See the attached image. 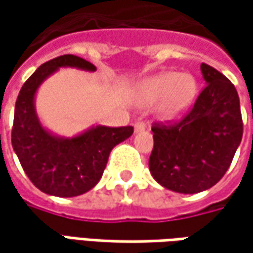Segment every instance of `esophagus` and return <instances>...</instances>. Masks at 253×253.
I'll list each match as a JSON object with an SVG mask.
<instances>
[{
  "label": "esophagus",
  "mask_w": 253,
  "mask_h": 253,
  "mask_svg": "<svg viewBox=\"0 0 253 253\" xmlns=\"http://www.w3.org/2000/svg\"><path fill=\"white\" fill-rule=\"evenodd\" d=\"M146 129V124L143 121H136L135 122V132H142Z\"/></svg>",
  "instance_id": "obj_1"
}]
</instances>
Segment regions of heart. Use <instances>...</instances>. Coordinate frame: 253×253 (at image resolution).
<instances>
[{"label":"heart","instance_id":"obj_1","mask_svg":"<svg viewBox=\"0 0 253 253\" xmlns=\"http://www.w3.org/2000/svg\"><path fill=\"white\" fill-rule=\"evenodd\" d=\"M196 94L197 84L193 76L166 72L145 80L139 87L138 98L146 105L165 101V115L173 118L189 108Z\"/></svg>","mask_w":253,"mask_h":253}]
</instances>
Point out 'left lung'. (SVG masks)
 <instances>
[{"mask_svg":"<svg viewBox=\"0 0 253 253\" xmlns=\"http://www.w3.org/2000/svg\"><path fill=\"white\" fill-rule=\"evenodd\" d=\"M206 87L177 120L155 122L149 169L166 189L194 194L217 184L242 139L237 88L214 67L201 63Z\"/></svg>","mask_w":253,"mask_h":253,"instance_id":"8db88e82","label":"left lung"}]
</instances>
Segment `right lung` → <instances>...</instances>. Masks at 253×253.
Returning a JSON list of instances; mask_svg holds the SVG:
<instances>
[{"label": "right lung", "mask_w": 253, "mask_h": 253, "mask_svg": "<svg viewBox=\"0 0 253 253\" xmlns=\"http://www.w3.org/2000/svg\"><path fill=\"white\" fill-rule=\"evenodd\" d=\"M63 66L95 70L94 64L74 54H63L42 64L18 94L11 142L35 187L50 196L74 197L100 181L112 148L129 138L133 128L98 125L72 139L56 138L44 131L35 114V92L49 74Z\"/></svg>", "instance_id": "add662e5"}]
</instances>
